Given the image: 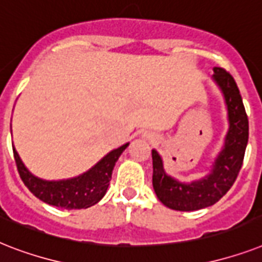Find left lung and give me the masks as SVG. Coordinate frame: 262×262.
I'll return each mask as SVG.
<instances>
[{"label": "left lung", "mask_w": 262, "mask_h": 262, "mask_svg": "<svg viewBox=\"0 0 262 262\" xmlns=\"http://www.w3.org/2000/svg\"><path fill=\"white\" fill-rule=\"evenodd\" d=\"M212 78L225 96L229 111L230 128L225 148L217 156L211 174L192 184H181L165 173L160 154L152 150V187L157 198L176 211L206 208L225 196L238 177L249 139V120L239 89L233 75L225 69L215 68Z\"/></svg>", "instance_id": "1"}]
</instances>
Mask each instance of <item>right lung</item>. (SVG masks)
Segmentation results:
<instances>
[{
	"instance_id": "add662e5",
	"label": "right lung",
	"mask_w": 262,
	"mask_h": 262,
	"mask_svg": "<svg viewBox=\"0 0 262 262\" xmlns=\"http://www.w3.org/2000/svg\"><path fill=\"white\" fill-rule=\"evenodd\" d=\"M127 146L128 143L111 151L82 176L63 181H45L31 174L21 162L14 147L13 157L20 179L37 199H40L41 202L47 204L66 210H79L95 206L96 203L101 200L110 185L115 164Z\"/></svg>"
}]
</instances>
